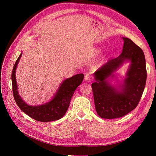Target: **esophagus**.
<instances>
[{"mask_svg":"<svg viewBox=\"0 0 156 156\" xmlns=\"http://www.w3.org/2000/svg\"><path fill=\"white\" fill-rule=\"evenodd\" d=\"M92 80L91 79V77H90V75L89 73H87L85 77H84V81H85L86 82H88V81H90Z\"/></svg>","mask_w":156,"mask_h":156,"instance_id":"esophagus-1","label":"esophagus"}]
</instances>
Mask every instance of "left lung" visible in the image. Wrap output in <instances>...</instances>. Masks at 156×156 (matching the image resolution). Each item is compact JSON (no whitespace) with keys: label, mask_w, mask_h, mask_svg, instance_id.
Instances as JSON below:
<instances>
[{"label":"left lung","mask_w":156,"mask_h":156,"mask_svg":"<svg viewBox=\"0 0 156 156\" xmlns=\"http://www.w3.org/2000/svg\"><path fill=\"white\" fill-rule=\"evenodd\" d=\"M122 53L108 60L94 73L96 82L92 84L94 103L98 115L103 119H113L128 114L138 105L146 85L147 72L143 50L131 40L123 37ZM126 60L131 64L121 90L110 86L106 79Z\"/></svg>","instance_id":"left-lung-1"}]
</instances>
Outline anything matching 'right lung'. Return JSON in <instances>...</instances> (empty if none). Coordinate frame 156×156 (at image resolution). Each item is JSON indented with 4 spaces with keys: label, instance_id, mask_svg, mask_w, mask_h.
<instances>
[{
    "label": "right lung",
    "instance_id": "add662e5",
    "mask_svg": "<svg viewBox=\"0 0 156 156\" xmlns=\"http://www.w3.org/2000/svg\"><path fill=\"white\" fill-rule=\"evenodd\" d=\"M21 56V54L14 64L12 73L13 95L17 105L25 114L37 121L48 122L60 119L68 111L71 99L73 95L75 89L83 82L84 75L83 73L77 74L64 80L53 100L49 102L41 105L30 106L23 101L17 91L16 69Z\"/></svg>",
    "mask_w": 156,
    "mask_h": 156
}]
</instances>
